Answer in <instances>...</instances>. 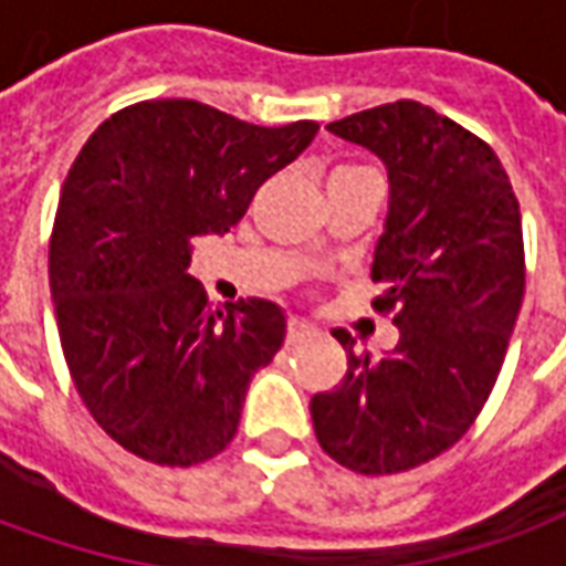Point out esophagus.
Wrapping results in <instances>:
<instances>
[{"label":"esophagus","instance_id":"1","mask_svg":"<svg viewBox=\"0 0 566 566\" xmlns=\"http://www.w3.org/2000/svg\"><path fill=\"white\" fill-rule=\"evenodd\" d=\"M312 336H318V327L315 324H308L303 318H291L287 321V343H303V339H312Z\"/></svg>","mask_w":566,"mask_h":566}]
</instances>
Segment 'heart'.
<instances>
[{
  "mask_svg": "<svg viewBox=\"0 0 566 566\" xmlns=\"http://www.w3.org/2000/svg\"><path fill=\"white\" fill-rule=\"evenodd\" d=\"M339 172H364V169H339Z\"/></svg>",
  "mask_w": 566,
  "mask_h": 566,
  "instance_id": "1",
  "label": "heart"
}]
</instances>
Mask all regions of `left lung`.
<instances>
[{"label": "left lung", "instance_id": "left-lung-1", "mask_svg": "<svg viewBox=\"0 0 566 566\" xmlns=\"http://www.w3.org/2000/svg\"><path fill=\"white\" fill-rule=\"evenodd\" d=\"M327 129L388 169L373 308L394 312L400 339L369 357L336 327L348 373L312 397V424L348 470L403 473L451 449L497 381L524 296L522 211L497 154L430 105L397 99Z\"/></svg>", "mask_w": 566, "mask_h": 566}]
</instances>
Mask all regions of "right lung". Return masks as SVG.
Segmentation results:
<instances>
[{"instance_id": "obj_1", "label": "right lung", "mask_w": 566, "mask_h": 566, "mask_svg": "<svg viewBox=\"0 0 566 566\" xmlns=\"http://www.w3.org/2000/svg\"><path fill=\"white\" fill-rule=\"evenodd\" d=\"M315 133V120L254 127L193 99H148L81 148L48 275L72 381L117 446L160 467L230 446L251 376L282 348L287 321L258 296L209 308L187 275L190 242L242 221Z\"/></svg>"}]
</instances>
